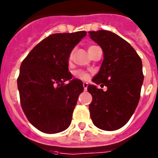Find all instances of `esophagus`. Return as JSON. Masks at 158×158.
<instances>
[{
  "label": "esophagus",
  "instance_id": "1",
  "mask_svg": "<svg viewBox=\"0 0 158 158\" xmlns=\"http://www.w3.org/2000/svg\"><path fill=\"white\" fill-rule=\"evenodd\" d=\"M83 87H84V89L86 91L87 89H88V83L86 82H84V84H83Z\"/></svg>",
  "mask_w": 158,
  "mask_h": 158
}]
</instances>
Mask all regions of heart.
Masks as SVG:
<instances>
[{
  "label": "heart",
  "mask_w": 158,
  "mask_h": 158,
  "mask_svg": "<svg viewBox=\"0 0 158 158\" xmlns=\"http://www.w3.org/2000/svg\"><path fill=\"white\" fill-rule=\"evenodd\" d=\"M93 47H94V46H91V47L89 48V50L91 48H93ZM72 56H73V52L70 53V56H69V57L71 58ZM76 74V76L80 79H88V77H89L88 74H87L86 72H84V70H78V71L76 72V74Z\"/></svg>",
  "instance_id": "obj_1"
}]
</instances>
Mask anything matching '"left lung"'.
Returning <instances> with one entry per match:
<instances>
[{
	"label": "left lung",
	"mask_w": 158,
	"mask_h": 158,
	"mask_svg": "<svg viewBox=\"0 0 158 158\" xmlns=\"http://www.w3.org/2000/svg\"><path fill=\"white\" fill-rule=\"evenodd\" d=\"M90 38L103 51L104 60L94 84L107 87L106 91L89 85L93 97L89 111L93 123L107 131L123 127L135 112L143 82L142 60L130 43L106 30L90 31Z\"/></svg>",
	"instance_id": "8db88e82"
}]
</instances>
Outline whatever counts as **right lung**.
<instances>
[{"label": "right lung", "mask_w": 158, "mask_h": 158, "mask_svg": "<svg viewBox=\"0 0 158 158\" xmlns=\"http://www.w3.org/2000/svg\"><path fill=\"white\" fill-rule=\"evenodd\" d=\"M85 31L54 33L35 46L21 63L17 79L20 103L28 121L46 134L66 130L83 82L72 79L69 54L85 37ZM70 80L69 84L64 82Z\"/></svg>", "instance_id": "add662e5"}]
</instances>
